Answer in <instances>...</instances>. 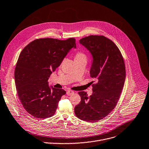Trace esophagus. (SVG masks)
<instances>
[{
    "label": "esophagus",
    "mask_w": 149,
    "mask_h": 149,
    "mask_svg": "<svg viewBox=\"0 0 149 149\" xmlns=\"http://www.w3.org/2000/svg\"><path fill=\"white\" fill-rule=\"evenodd\" d=\"M74 94V91H73L68 90V91H66V94H67L68 95H72V94Z\"/></svg>",
    "instance_id": "obj_1"
}]
</instances>
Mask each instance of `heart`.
Wrapping results in <instances>:
<instances>
[{"label": "heart", "instance_id": "1", "mask_svg": "<svg viewBox=\"0 0 149 149\" xmlns=\"http://www.w3.org/2000/svg\"><path fill=\"white\" fill-rule=\"evenodd\" d=\"M87 59V55L83 51L77 52L74 56V61H86Z\"/></svg>", "mask_w": 149, "mask_h": 149}]
</instances>
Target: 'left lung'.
Here are the masks:
<instances>
[{
	"label": "left lung",
	"instance_id": "8db88e82",
	"mask_svg": "<svg viewBox=\"0 0 149 149\" xmlns=\"http://www.w3.org/2000/svg\"><path fill=\"white\" fill-rule=\"evenodd\" d=\"M79 42L92 55L90 73L97 83L92 85L90 97L86 92L78 93L81 101L74 107V112L81 120L97 122L107 116L118 103L126 77L125 62L118 47L103 36L86 37Z\"/></svg>",
	"mask_w": 149,
	"mask_h": 149
}]
</instances>
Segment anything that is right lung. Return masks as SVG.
I'll return each mask as SVG.
<instances>
[{
    "instance_id": "1",
    "label": "right lung",
    "mask_w": 149,
    "mask_h": 149,
    "mask_svg": "<svg viewBox=\"0 0 149 149\" xmlns=\"http://www.w3.org/2000/svg\"><path fill=\"white\" fill-rule=\"evenodd\" d=\"M76 40L40 38L31 42L17 60L15 79L18 96L24 108L37 118L53 116L62 95L63 89L49 87L48 80L61 64Z\"/></svg>"
}]
</instances>
